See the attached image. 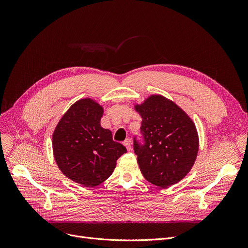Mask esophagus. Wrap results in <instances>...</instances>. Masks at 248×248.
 <instances>
[{"mask_svg": "<svg viewBox=\"0 0 248 248\" xmlns=\"http://www.w3.org/2000/svg\"><path fill=\"white\" fill-rule=\"evenodd\" d=\"M124 147L126 148L127 151H131V150H132V140H129V139H127V140H124Z\"/></svg>", "mask_w": 248, "mask_h": 248, "instance_id": "esophagus-1", "label": "esophagus"}]
</instances>
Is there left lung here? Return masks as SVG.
Instances as JSON below:
<instances>
[{"mask_svg": "<svg viewBox=\"0 0 248 248\" xmlns=\"http://www.w3.org/2000/svg\"><path fill=\"white\" fill-rule=\"evenodd\" d=\"M141 116L145 144L134 140L140 172L150 183L167 188L183 179L196 161L199 150L197 128L177 104L160 94L135 104Z\"/></svg>", "mask_w": 248, "mask_h": 248, "instance_id": "left-lung-1", "label": "left lung"}]
</instances>
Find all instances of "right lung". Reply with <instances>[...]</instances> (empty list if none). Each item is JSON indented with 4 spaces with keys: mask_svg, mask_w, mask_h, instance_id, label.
<instances>
[{
    "mask_svg": "<svg viewBox=\"0 0 248 248\" xmlns=\"http://www.w3.org/2000/svg\"><path fill=\"white\" fill-rule=\"evenodd\" d=\"M103 108L91 98L74 102L57 124L52 148L60 171L84 187H94L113 172L126 149L100 125Z\"/></svg>",
    "mask_w": 248,
    "mask_h": 248,
    "instance_id": "1",
    "label": "right lung"
}]
</instances>
